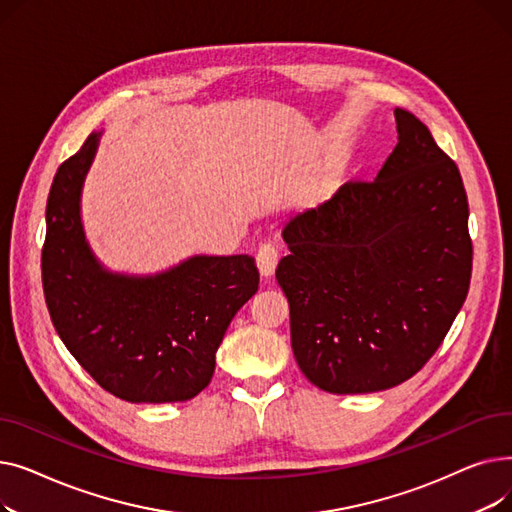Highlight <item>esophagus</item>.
<instances>
[{
	"label": "esophagus",
	"instance_id": "esophagus-1",
	"mask_svg": "<svg viewBox=\"0 0 512 512\" xmlns=\"http://www.w3.org/2000/svg\"><path fill=\"white\" fill-rule=\"evenodd\" d=\"M255 261H257L261 276H272L276 272L278 261H280L278 245H274V242H261L257 249V255H255Z\"/></svg>",
	"mask_w": 512,
	"mask_h": 512
}]
</instances>
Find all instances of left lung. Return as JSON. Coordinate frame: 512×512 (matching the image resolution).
I'll return each instance as SVG.
<instances>
[{
	"instance_id": "left-lung-1",
	"label": "left lung",
	"mask_w": 512,
	"mask_h": 512,
	"mask_svg": "<svg viewBox=\"0 0 512 512\" xmlns=\"http://www.w3.org/2000/svg\"><path fill=\"white\" fill-rule=\"evenodd\" d=\"M378 178L348 180L284 228L276 270L305 378L332 394L380 392L432 359L471 282L469 203L454 161L411 112Z\"/></svg>"
}]
</instances>
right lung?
<instances>
[{
	"label": "right lung",
	"instance_id": "obj_1",
	"mask_svg": "<svg viewBox=\"0 0 512 512\" xmlns=\"http://www.w3.org/2000/svg\"><path fill=\"white\" fill-rule=\"evenodd\" d=\"M95 147L91 134L58 168L47 199L41 274L53 328L105 392L188 400L211 382L232 317L259 288L255 259L199 255L151 278L101 270L78 211Z\"/></svg>",
	"mask_w": 512,
	"mask_h": 512
}]
</instances>
